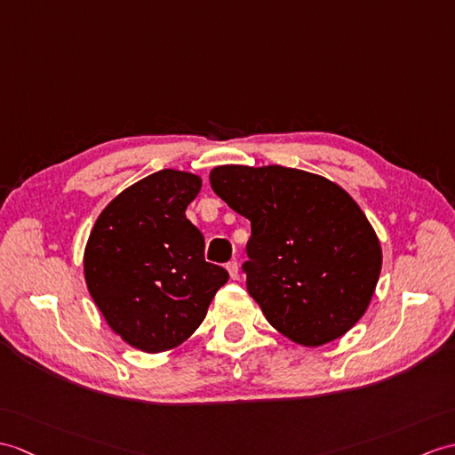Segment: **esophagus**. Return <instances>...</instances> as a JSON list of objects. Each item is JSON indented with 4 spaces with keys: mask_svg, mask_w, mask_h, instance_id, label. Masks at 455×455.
I'll use <instances>...</instances> for the list:
<instances>
[{
    "mask_svg": "<svg viewBox=\"0 0 455 455\" xmlns=\"http://www.w3.org/2000/svg\"><path fill=\"white\" fill-rule=\"evenodd\" d=\"M227 271H228L230 279H238V263L236 261L227 263Z\"/></svg>",
    "mask_w": 455,
    "mask_h": 455,
    "instance_id": "obj_1",
    "label": "esophagus"
}]
</instances>
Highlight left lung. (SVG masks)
Instances as JSON below:
<instances>
[{
  "label": "left lung",
  "instance_id": "left-lung-1",
  "mask_svg": "<svg viewBox=\"0 0 455 455\" xmlns=\"http://www.w3.org/2000/svg\"><path fill=\"white\" fill-rule=\"evenodd\" d=\"M209 182L251 223L246 287L279 333L320 347L363 318L382 269V248L341 186L279 164L215 166Z\"/></svg>",
  "mask_w": 455,
  "mask_h": 455
}]
</instances>
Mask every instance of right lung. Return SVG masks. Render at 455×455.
<instances>
[{"mask_svg":"<svg viewBox=\"0 0 455 455\" xmlns=\"http://www.w3.org/2000/svg\"><path fill=\"white\" fill-rule=\"evenodd\" d=\"M202 178L164 168L125 188L104 207L84 246L94 304L114 333L143 353L182 345L228 281L207 263L205 240L186 209Z\"/></svg>","mask_w":455,"mask_h":455,"instance_id":"obj_1","label":"right lung"}]
</instances>
